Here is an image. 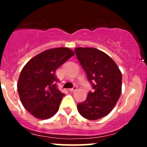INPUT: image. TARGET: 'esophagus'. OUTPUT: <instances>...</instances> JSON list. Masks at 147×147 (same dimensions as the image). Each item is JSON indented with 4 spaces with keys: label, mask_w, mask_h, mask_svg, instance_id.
<instances>
[{
    "label": "esophagus",
    "mask_w": 147,
    "mask_h": 147,
    "mask_svg": "<svg viewBox=\"0 0 147 147\" xmlns=\"http://www.w3.org/2000/svg\"><path fill=\"white\" fill-rule=\"evenodd\" d=\"M77 90H78V87H77L76 86H74L72 88L69 89V92H75V91H76Z\"/></svg>",
    "instance_id": "esophagus-1"
}]
</instances>
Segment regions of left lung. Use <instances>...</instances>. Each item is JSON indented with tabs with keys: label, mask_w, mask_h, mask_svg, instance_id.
<instances>
[{
	"label": "left lung",
	"mask_w": 147,
	"mask_h": 147,
	"mask_svg": "<svg viewBox=\"0 0 147 147\" xmlns=\"http://www.w3.org/2000/svg\"><path fill=\"white\" fill-rule=\"evenodd\" d=\"M77 57L85 71L94 92L78 103L81 116L97 120L107 116L113 109L121 93V72L108 55L94 47H77Z\"/></svg>",
	"instance_id": "8db88e82"
}]
</instances>
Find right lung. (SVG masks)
<instances>
[{"instance_id": "right-lung-1", "label": "right lung", "mask_w": 147, "mask_h": 147, "mask_svg": "<svg viewBox=\"0 0 147 147\" xmlns=\"http://www.w3.org/2000/svg\"><path fill=\"white\" fill-rule=\"evenodd\" d=\"M75 55L67 47L49 49L37 55L22 69L18 92L24 107L35 117L54 116L65 94L57 87L55 71Z\"/></svg>"}]
</instances>
